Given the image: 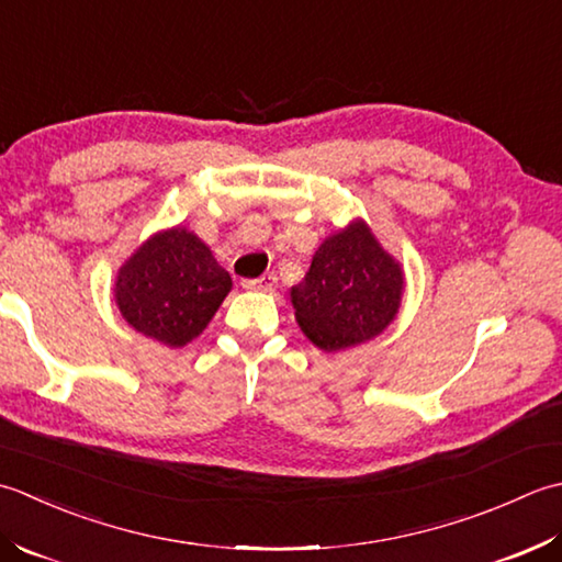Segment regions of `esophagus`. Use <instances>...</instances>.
Wrapping results in <instances>:
<instances>
[{
    "instance_id": "34e87169",
    "label": "esophagus",
    "mask_w": 562,
    "mask_h": 562,
    "mask_svg": "<svg viewBox=\"0 0 562 562\" xmlns=\"http://www.w3.org/2000/svg\"><path fill=\"white\" fill-rule=\"evenodd\" d=\"M277 283H279L277 273H265V277H259V279L243 281L245 289H249V291H267V293H271L273 289H277Z\"/></svg>"
}]
</instances>
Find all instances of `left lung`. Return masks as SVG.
Wrapping results in <instances>:
<instances>
[{"instance_id": "left-lung-1", "label": "left lung", "mask_w": 562, "mask_h": 562, "mask_svg": "<svg viewBox=\"0 0 562 562\" xmlns=\"http://www.w3.org/2000/svg\"><path fill=\"white\" fill-rule=\"evenodd\" d=\"M405 273L363 221L329 235L305 279L291 289L295 323L323 351L369 341L393 323Z\"/></svg>"}]
</instances>
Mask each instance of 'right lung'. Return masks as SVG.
<instances>
[{"mask_svg":"<svg viewBox=\"0 0 562 562\" xmlns=\"http://www.w3.org/2000/svg\"><path fill=\"white\" fill-rule=\"evenodd\" d=\"M231 289V273L211 247L177 225L145 239L125 259L113 297L135 331L177 349L201 335Z\"/></svg>","mask_w":562,"mask_h":562,"instance_id":"add662e5","label":"right lung"}]
</instances>
